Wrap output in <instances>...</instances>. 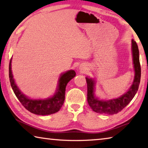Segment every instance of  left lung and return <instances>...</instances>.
<instances>
[{"instance_id": "1", "label": "left lung", "mask_w": 148, "mask_h": 148, "mask_svg": "<svg viewBox=\"0 0 148 148\" xmlns=\"http://www.w3.org/2000/svg\"><path fill=\"white\" fill-rule=\"evenodd\" d=\"M131 50L133 54V60L134 69V78L133 84L129 88L127 92L121 96L116 99L110 100L100 99L95 95L94 79L86 77L87 82V100L90 108L94 112L104 114H115L125 108L131 101L133 99L134 95L138 91L141 77V67L139 60V51L138 45L134 40H132Z\"/></svg>"}]
</instances>
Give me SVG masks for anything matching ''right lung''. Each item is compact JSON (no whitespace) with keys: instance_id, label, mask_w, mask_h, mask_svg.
I'll use <instances>...</instances> for the list:
<instances>
[{"instance_id":"obj_1","label":"right lung","mask_w":148,"mask_h":148,"mask_svg":"<svg viewBox=\"0 0 148 148\" xmlns=\"http://www.w3.org/2000/svg\"><path fill=\"white\" fill-rule=\"evenodd\" d=\"M12 59L9 65V78L11 86L21 103L26 109L38 115H49L58 112L65 100V92L67 84L75 77L74 70H69L62 73L58 81L56 92L53 96L46 99H31L23 94L15 84L12 71Z\"/></svg>"}]
</instances>
